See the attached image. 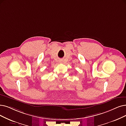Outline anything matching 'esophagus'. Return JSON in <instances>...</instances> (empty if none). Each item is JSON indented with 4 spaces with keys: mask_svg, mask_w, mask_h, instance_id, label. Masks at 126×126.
Wrapping results in <instances>:
<instances>
[{
    "mask_svg": "<svg viewBox=\"0 0 126 126\" xmlns=\"http://www.w3.org/2000/svg\"><path fill=\"white\" fill-rule=\"evenodd\" d=\"M60 63H62V60H60Z\"/></svg>",
    "mask_w": 126,
    "mask_h": 126,
    "instance_id": "obj_1",
    "label": "esophagus"
}]
</instances>
